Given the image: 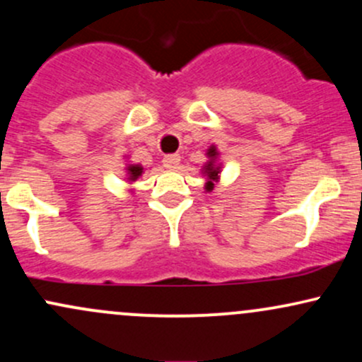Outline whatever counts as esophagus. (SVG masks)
I'll use <instances>...</instances> for the list:
<instances>
[{
  "instance_id": "1",
  "label": "esophagus",
  "mask_w": 362,
  "mask_h": 362,
  "mask_svg": "<svg viewBox=\"0 0 362 362\" xmlns=\"http://www.w3.org/2000/svg\"><path fill=\"white\" fill-rule=\"evenodd\" d=\"M178 165H180V156L178 154H166L165 158H163V166L168 170H175L178 168Z\"/></svg>"
}]
</instances>
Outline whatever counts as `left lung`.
Listing matches in <instances>:
<instances>
[{"mask_svg": "<svg viewBox=\"0 0 362 362\" xmlns=\"http://www.w3.org/2000/svg\"><path fill=\"white\" fill-rule=\"evenodd\" d=\"M218 154L220 153L216 151V146H211V148L208 149V153H206V156L209 158V161L202 166V173H204L206 178H208V182H206V190H213L214 182H218V173H220V168H221V166L216 163Z\"/></svg>", "mask_w": 362, "mask_h": 362, "instance_id": "left-lung-1", "label": "left lung"}]
</instances>
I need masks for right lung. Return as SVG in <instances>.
Returning <instances> with one entry per match:
<instances>
[{
    "mask_svg": "<svg viewBox=\"0 0 362 362\" xmlns=\"http://www.w3.org/2000/svg\"><path fill=\"white\" fill-rule=\"evenodd\" d=\"M142 172H144V168L141 165H129L127 166V180L136 182L142 175Z\"/></svg>",
    "mask_w": 362,
    "mask_h": 362,
    "instance_id": "obj_1",
    "label": "right lung"
}]
</instances>
